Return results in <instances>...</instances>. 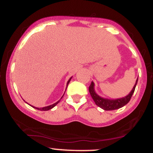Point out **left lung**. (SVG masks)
<instances>
[{"mask_svg": "<svg viewBox=\"0 0 153 153\" xmlns=\"http://www.w3.org/2000/svg\"><path fill=\"white\" fill-rule=\"evenodd\" d=\"M138 78L137 79L136 82H135L134 87H133L132 90L130 91L129 94L127 96H126L125 97L121 98V99H105V98L101 97L99 96L95 91L94 88V82H91V84L89 86V92L92 97V99H94L95 103L98 106H99L100 108H101L103 110L106 111H112V110H116L120 108L125 106L127 103H129V101H130L131 96H132L133 94H134L135 87H136L137 83Z\"/></svg>", "mask_w": 153, "mask_h": 153, "instance_id": "8db88e82", "label": "left lung"}]
</instances>
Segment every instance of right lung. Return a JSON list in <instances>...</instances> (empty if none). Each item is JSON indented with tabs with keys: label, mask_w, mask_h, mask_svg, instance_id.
Instances as JSON below:
<instances>
[{
	"label": "right lung",
	"mask_w": 153,
	"mask_h": 153,
	"mask_svg": "<svg viewBox=\"0 0 153 153\" xmlns=\"http://www.w3.org/2000/svg\"><path fill=\"white\" fill-rule=\"evenodd\" d=\"M71 78H72V77L71 78L69 79V80H68V82H67V87H68V84H69V82H70V81H71ZM66 91V90H65ZM63 96H64V95H63ZM63 96H62V97H61V99L59 100L58 101H57V102L56 103H53V104H52V105H50V106H45V107H42V108H38V107H35V106H31V105H30V104H29V103H28V104L29 105H30V106H31V107H33V108H36V109H38V110H40V111H48V110H50V109H51V108H54V106H56V105L57 104V103H58L59 101H60V100L62 99V98L63 97Z\"/></svg>",
	"instance_id": "right-lung-1"
}]
</instances>
